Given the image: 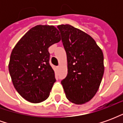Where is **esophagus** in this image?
Here are the masks:
<instances>
[{
  "label": "esophagus",
  "instance_id": "obj_1",
  "mask_svg": "<svg viewBox=\"0 0 123 123\" xmlns=\"http://www.w3.org/2000/svg\"><path fill=\"white\" fill-rule=\"evenodd\" d=\"M56 68L59 70V68H60V66H58V67H56Z\"/></svg>",
  "mask_w": 123,
  "mask_h": 123
}]
</instances>
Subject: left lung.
I'll return each instance as SVG.
<instances>
[{"mask_svg":"<svg viewBox=\"0 0 123 123\" xmlns=\"http://www.w3.org/2000/svg\"><path fill=\"white\" fill-rule=\"evenodd\" d=\"M66 51L68 74L61 81L67 99L75 104L90 101L104 73L103 54L90 35L69 24L59 25Z\"/></svg>","mask_w":123,"mask_h":123,"instance_id":"left-lung-1","label":"left lung"}]
</instances>
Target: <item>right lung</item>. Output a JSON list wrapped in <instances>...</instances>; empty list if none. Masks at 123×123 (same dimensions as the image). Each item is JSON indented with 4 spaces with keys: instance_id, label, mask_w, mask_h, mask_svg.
Here are the masks:
<instances>
[{
    "instance_id": "add662e5",
    "label": "right lung",
    "mask_w": 123,
    "mask_h": 123,
    "mask_svg": "<svg viewBox=\"0 0 123 123\" xmlns=\"http://www.w3.org/2000/svg\"><path fill=\"white\" fill-rule=\"evenodd\" d=\"M61 41L53 25L33 27L17 43L10 59L8 70L18 93L31 103L47 99L56 82L49 64V47Z\"/></svg>"
}]
</instances>
